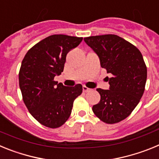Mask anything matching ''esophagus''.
Segmentation results:
<instances>
[{
    "mask_svg": "<svg viewBox=\"0 0 159 159\" xmlns=\"http://www.w3.org/2000/svg\"><path fill=\"white\" fill-rule=\"evenodd\" d=\"M91 89H89L88 88H87L86 86H83V92H88Z\"/></svg>",
    "mask_w": 159,
    "mask_h": 159,
    "instance_id": "34e87169",
    "label": "esophagus"
}]
</instances>
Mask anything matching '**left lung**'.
<instances>
[{"label": "left lung", "instance_id": "8db88e82", "mask_svg": "<svg viewBox=\"0 0 159 159\" xmlns=\"http://www.w3.org/2000/svg\"><path fill=\"white\" fill-rule=\"evenodd\" d=\"M84 40L98 56L101 67L110 74L106 77L109 89H97L100 101L92 111L104 123H119L133 111L144 92L147 70L143 56L135 46L116 35Z\"/></svg>", "mask_w": 159, "mask_h": 159}]
</instances>
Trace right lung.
Segmentation results:
<instances>
[{"instance_id": "1", "label": "right lung", "mask_w": 159, "mask_h": 159, "mask_svg": "<svg viewBox=\"0 0 159 159\" xmlns=\"http://www.w3.org/2000/svg\"><path fill=\"white\" fill-rule=\"evenodd\" d=\"M82 40V37L52 35L29 49L22 60L19 85L24 102L45 127L62 126L71 115L75 99L82 93L81 84L66 87L54 81L64 71L67 53Z\"/></svg>"}]
</instances>
